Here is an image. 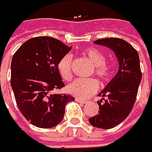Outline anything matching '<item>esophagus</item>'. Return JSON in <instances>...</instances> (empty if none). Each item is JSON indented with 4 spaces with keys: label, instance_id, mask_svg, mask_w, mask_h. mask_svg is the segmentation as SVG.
Listing matches in <instances>:
<instances>
[{
    "label": "esophagus",
    "instance_id": "34e87169",
    "mask_svg": "<svg viewBox=\"0 0 152 152\" xmlns=\"http://www.w3.org/2000/svg\"><path fill=\"white\" fill-rule=\"evenodd\" d=\"M75 101H77L78 103H81V104H85L88 102L87 100H85L83 98H78V97H75Z\"/></svg>",
    "mask_w": 152,
    "mask_h": 152
}]
</instances>
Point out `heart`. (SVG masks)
I'll use <instances>...</instances> for the list:
<instances>
[{"mask_svg":"<svg viewBox=\"0 0 152 152\" xmlns=\"http://www.w3.org/2000/svg\"><path fill=\"white\" fill-rule=\"evenodd\" d=\"M86 58L91 61L94 65V70L92 74L98 77L102 81H108L111 77L113 70L111 65L107 63L105 56L102 52L95 48H88L85 51ZM73 57L72 55H65L60 58L58 64V70L66 81L72 79L73 77ZM99 89V83L94 78H80L75 80L67 87L69 94L75 95L78 98H88L94 94Z\"/></svg>","mask_w":152,"mask_h":152,"instance_id":"b5f03b06","label":"heart"}]
</instances>
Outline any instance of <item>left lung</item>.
<instances>
[{
  "instance_id": "8db88e82",
  "label": "left lung",
  "mask_w": 152,
  "mask_h": 152,
  "mask_svg": "<svg viewBox=\"0 0 152 152\" xmlns=\"http://www.w3.org/2000/svg\"><path fill=\"white\" fill-rule=\"evenodd\" d=\"M94 43L112 49L119 63L115 77L98 94L103 96L97 101L99 113L89 119L92 126L108 129L123 122L132 112L142 79L140 60L137 51L122 39H102Z\"/></svg>"
}]
</instances>
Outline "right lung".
Instances as JSON below:
<instances>
[{"mask_svg":"<svg viewBox=\"0 0 152 152\" xmlns=\"http://www.w3.org/2000/svg\"><path fill=\"white\" fill-rule=\"evenodd\" d=\"M71 48L51 37H36L25 41L12 58L11 87L17 105L36 127L57 126L64 117L65 105L75 100L70 94L53 93L65 86L58 64Z\"/></svg>","mask_w":152,"mask_h":152,"instance_id":"obj_1","label":"right lung"}]
</instances>
